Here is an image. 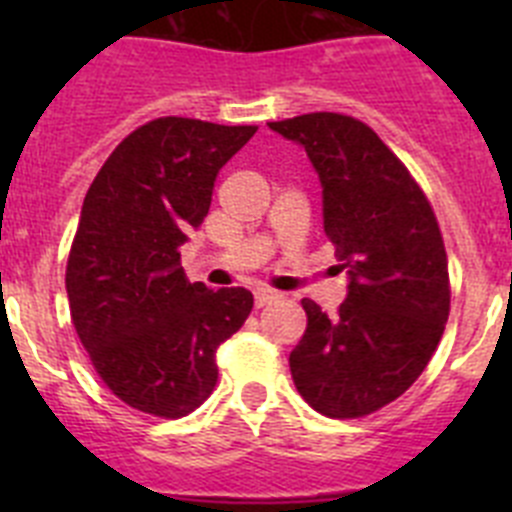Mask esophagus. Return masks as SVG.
Returning <instances> with one entry per match:
<instances>
[{
  "instance_id": "34e87169",
  "label": "esophagus",
  "mask_w": 512,
  "mask_h": 512,
  "mask_svg": "<svg viewBox=\"0 0 512 512\" xmlns=\"http://www.w3.org/2000/svg\"><path fill=\"white\" fill-rule=\"evenodd\" d=\"M274 300H279V292H274V289H269V287L253 289V302H256V307L271 305Z\"/></svg>"
}]
</instances>
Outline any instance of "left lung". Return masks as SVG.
<instances>
[{"instance_id":"obj_1","label":"left lung","mask_w":512,"mask_h":512,"mask_svg":"<svg viewBox=\"0 0 512 512\" xmlns=\"http://www.w3.org/2000/svg\"><path fill=\"white\" fill-rule=\"evenodd\" d=\"M305 146L323 184V228L348 274L328 318L312 300L289 354L292 379L328 418H364L423 374L451 307L449 261L436 212L408 166L366 122L310 112L269 122Z\"/></svg>"}]
</instances>
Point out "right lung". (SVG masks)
I'll return each instance as SVG.
<instances>
[{
    "label": "right lung",
    "instance_id": "add662e5",
    "mask_svg": "<svg viewBox=\"0 0 512 512\" xmlns=\"http://www.w3.org/2000/svg\"><path fill=\"white\" fill-rule=\"evenodd\" d=\"M256 125L156 117L122 140L84 197L66 264L71 323L125 405L184 418L212 395L217 346L246 323L243 287L189 282L179 246L200 228L217 171Z\"/></svg>",
    "mask_w": 512,
    "mask_h": 512
}]
</instances>
